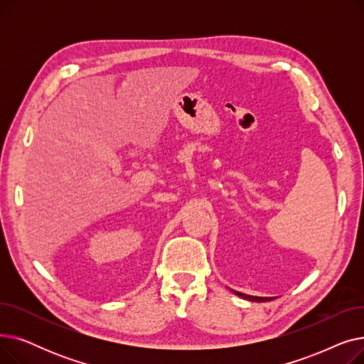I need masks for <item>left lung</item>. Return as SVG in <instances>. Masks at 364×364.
Wrapping results in <instances>:
<instances>
[{"label": "left lung", "mask_w": 364, "mask_h": 364, "mask_svg": "<svg viewBox=\"0 0 364 364\" xmlns=\"http://www.w3.org/2000/svg\"><path fill=\"white\" fill-rule=\"evenodd\" d=\"M237 296L243 298V299H247V301H257V302H264V301H272L273 298H262V296H252V295H246V294H240V292H236L233 291Z\"/></svg>", "instance_id": "1"}]
</instances>
